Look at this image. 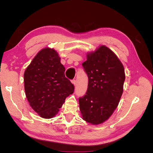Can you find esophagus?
I'll use <instances>...</instances> for the list:
<instances>
[{
    "label": "esophagus",
    "mask_w": 153,
    "mask_h": 153,
    "mask_svg": "<svg viewBox=\"0 0 153 153\" xmlns=\"http://www.w3.org/2000/svg\"><path fill=\"white\" fill-rule=\"evenodd\" d=\"M71 82H72V84L75 85V86H76V80H73L72 81H71Z\"/></svg>",
    "instance_id": "1"
}]
</instances>
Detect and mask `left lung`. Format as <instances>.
<instances>
[{
    "instance_id": "left-lung-1",
    "label": "left lung",
    "mask_w": 153,
    "mask_h": 153,
    "mask_svg": "<svg viewBox=\"0 0 153 153\" xmlns=\"http://www.w3.org/2000/svg\"><path fill=\"white\" fill-rule=\"evenodd\" d=\"M88 76L85 94L79 98L83 119L92 124L107 120L117 108L125 80L122 63L112 50L101 46L82 63Z\"/></svg>"
}]
</instances>
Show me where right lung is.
I'll return each mask as SVG.
<instances>
[{"label": "right lung", "instance_id": "obj_1", "mask_svg": "<svg viewBox=\"0 0 153 153\" xmlns=\"http://www.w3.org/2000/svg\"><path fill=\"white\" fill-rule=\"evenodd\" d=\"M56 51L49 48L39 51L24 73L25 95L31 107L40 117L56 115L75 87L65 76V68Z\"/></svg>", "mask_w": 153, "mask_h": 153}]
</instances>
